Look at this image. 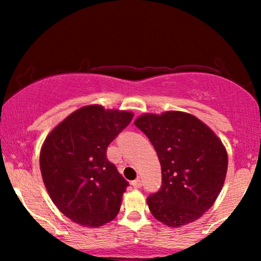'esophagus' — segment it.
I'll use <instances>...</instances> for the list:
<instances>
[{
	"instance_id": "esophagus-1",
	"label": "esophagus",
	"mask_w": 261,
	"mask_h": 261,
	"mask_svg": "<svg viewBox=\"0 0 261 261\" xmlns=\"http://www.w3.org/2000/svg\"><path fill=\"white\" fill-rule=\"evenodd\" d=\"M131 185H133L135 189H140L141 187H142V182H141L140 179H136V180L131 181Z\"/></svg>"
}]
</instances>
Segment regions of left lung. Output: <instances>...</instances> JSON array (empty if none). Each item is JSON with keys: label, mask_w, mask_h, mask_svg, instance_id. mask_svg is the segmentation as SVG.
Wrapping results in <instances>:
<instances>
[{"label": "left lung", "mask_w": 261, "mask_h": 261, "mask_svg": "<svg viewBox=\"0 0 261 261\" xmlns=\"http://www.w3.org/2000/svg\"><path fill=\"white\" fill-rule=\"evenodd\" d=\"M157 152L162 187L147 197L151 214L169 227L200 218L222 190L228 157L216 134L191 114H143L135 120Z\"/></svg>", "instance_id": "1"}]
</instances>
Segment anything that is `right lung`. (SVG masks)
I'll return each mask as SVG.
<instances>
[{"mask_svg":"<svg viewBox=\"0 0 261 261\" xmlns=\"http://www.w3.org/2000/svg\"><path fill=\"white\" fill-rule=\"evenodd\" d=\"M134 114L87 106L67 116L46 136L40 151L41 176L53 202L85 227L116 217L128 182L107 158L110 142Z\"/></svg>","mask_w":261,"mask_h":261,"instance_id":"1","label":"right lung"}]
</instances>
